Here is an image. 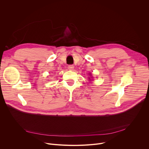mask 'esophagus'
Listing matches in <instances>:
<instances>
[{"label":"esophagus","mask_w":149,"mask_h":149,"mask_svg":"<svg viewBox=\"0 0 149 149\" xmlns=\"http://www.w3.org/2000/svg\"><path fill=\"white\" fill-rule=\"evenodd\" d=\"M68 68L70 70H73L74 68V66L73 65H70L68 67Z\"/></svg>","instance_id":"esophagus-1"}]
</instances>
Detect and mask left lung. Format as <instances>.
<instances>
[{
	"label": "left lung",
	"mask_w": 149,
	"mask_h": 149,
	"mask_svg": "<svg viewBox=\"0 0 149 149\" xmlns=\"http://www.w3.org/2000/svg\"><path fill=\"white\" fill-rule=\"evenodd\" d=\"M89 79H90V78H89Z\"/></svg>",
	"instance_id": "left-lung-1"
}]
</instances>
